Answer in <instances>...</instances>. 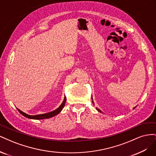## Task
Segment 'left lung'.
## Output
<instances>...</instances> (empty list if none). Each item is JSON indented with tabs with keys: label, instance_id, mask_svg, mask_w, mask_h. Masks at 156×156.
<instances>
[{
	"label": "left lung",
	"instance_id": "obj_1",
	"mask_svg": "<svg viewBox=\"0 0 156 156\" xmlns=\"http://www.w3.org/2000/svg\"><path fill=\"white\" fill-rule=\"evenodd\" d=\"M92 103H93V104H94V101H93V100H92ZM135 107H135L133 108V109H134V108H135ZM96 109H97V111H99V112H102V113H103V112H102V111H101L100 109H99V108H98L97 107H96Z\"/></svg>",
	"mask_w": 156,
	"mask_h": 156
}]
</instances>
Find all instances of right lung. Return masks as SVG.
<instances>
[{"label":"right lung","instance_id":"right-lung-1","mask_svg":"<svg viewBox=\"0 0 156 156\" xmlns=\"http://www.w3.org/2000/svg\"><path fill=\"white\" fill-rule=\"evenodd\" d=\"M66 96H64V100L62 101V103H61V105L55 109V111H53L51 112H48V113H45V114H41V115H27L26 113H25L24 112L21 111L20 109H19L17 108V110L19 111L21 114L24 116L25 117L27 118V119H34V120H42V119H50L51 117H53L56 115H57L58 114L62 111V108H64V105H65V103H66Z\"/></svg>","mask_w":156,"mask_h":156}]
</instances>
